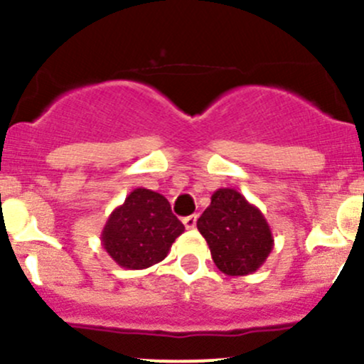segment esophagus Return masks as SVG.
<instances>
[{
  "instance_id": "esophagus-1",
  "label": "esophagus",
  "mask_w": 364,
  "mask_h": 364,
  "mask_svg": "<svg viewBox=\"0 0 364 364\" xmlns=\"http://www.w3.org/2000/svg\"><path fill=\"white\" fill-rule=\"evenodd\" d=\"M183 223H185V227L186 229H196V225H197V215H190V216H186V218H183Z\"/></svg>"
}]
</instances>
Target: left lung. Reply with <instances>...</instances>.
Returning a JSON list of instances; mask_svg holds the SVG:
<instances>
[{
    "label": "left lung",
    "instance_id": "obj_1",
    "mask_svg": "<svg viewBox=\"0 0 364 364\" xmlns=\"http://www.w3.org/2000/svg\"><path fill=\"white\" fill-rule=\"evenodd\" d=\"M213 262L229 277L255 273L274 247L273 232L257 205L234 188H218L197 220Z\"/></svg>",
    "mask_w": 364,
    "mask_h": 364
}]
</instances>
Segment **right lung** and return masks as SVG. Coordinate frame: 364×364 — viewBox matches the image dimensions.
Listing matches in <instances>:
<instances>
[{
	"instance_id": "right-lung-1",
	"label": "right lung",
	"mask_w": 364,
	"mask_h": 364,
	"mask_svg": "<svg viewBox=\"0 0 364 364\" xmlns=\"http://www.w3.org/2000/svg\"><path fill=\"white\" fill-rule=\"evenodd\" d=\"M183 230L185 225L172 215L171 204L161 193L135 188L109 215L100 240L117 266L146 269L167 257Z\"/></svg>"
}]
</instances>
